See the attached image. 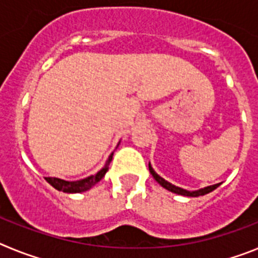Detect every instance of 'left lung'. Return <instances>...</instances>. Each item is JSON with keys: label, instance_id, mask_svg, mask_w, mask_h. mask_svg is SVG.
Returning <instances> with one entry per match:
<instances>
[{"label": "left lung", "instance_id": "left-lung-1", "mask_svg": "<svg viewBox=\"0 0 258 258\" xmlns=\"http://www.w3.org/2000/svg\"><path fill=\"white\" fill-rule=\"evenodd\" d=\"M149 169H150V173H151L152 177H154L155 181H156L157 183H160L161 186H163L164 188H166L168 191H172V192L178 194V195H183V197L197 198V197H200V195H206V194H209V192H212L213 190H216V188H217L218 186L221 184V183L212 184V186H207V187L200 188V190H197V191H187V190H183V188H181V187H177V186L172 184L170 182H168V181H165L164 178H161L160 175L157 174V173L152 169L151 164H149Z\"/></svg>", "mask_w": 258, "mask_h": 258}]
</instances>
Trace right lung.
I'll use <instances>...</instances> for the list:
<instances>
[{
	"instance_id": "right-lung-1",
	"label": "right lung",
	"mask_w": 258,
	"mask_h": 258,
	"mask_svg": "<svg viewBox=\"0 0 258 258\" xmlns=\"http://www.w3.org/2000/svg\"><path fill=\"white\" fill-rule=\"evenodd\" d=\"M112 155L111 154L108 157V160L106 161L104 166L98 173H95L94 175H89L86 178L80 179V181H64V179L55 178V177H46V181L51 184L52 187L56 188L58 191H63V192L67 194H76V192H84L86 190H90V188L94 186L95 183L101 181L104 177V174L107 173L109 168V163L112 160Z\"/></svg>"
}]
</instances>
